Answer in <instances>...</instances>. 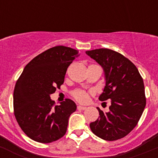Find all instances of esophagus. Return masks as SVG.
Returning a JSON list of instances; mask_svg holds the SVG:
<instances>
[{
  "instance_id": "34e87169",
  "label": "esophagus",
  "mask_w": 158,
  "mask_h": 158,
  "mask_svg": "<svg viewBox=\"0 0 158 158\" xmlns=\"http://www.w3.org/2000/svg\"><path fill=\"white\" fill-rule=\"evenodd\" d=\"M86 109V107H84V106L78 105L77 106V110H85Z\"/></svg>"
}]
</instances>
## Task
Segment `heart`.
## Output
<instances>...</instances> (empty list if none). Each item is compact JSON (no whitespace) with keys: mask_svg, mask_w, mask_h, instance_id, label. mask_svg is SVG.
Here are the masks:
<instances>
[{"mask_svg":"<svg viewBox=\"0 0 158 158\" xmlns=\"http://www.w3.org/2000/svg\"><path fill=\"white\" fill-rule=\"evenodd\" d=\"M73 96H74V98L77 101L81 102V103H85L89 99V94L83 90H77L73 93Z\"/></svg>","mask_w":158,"mask_h":158,"instance_id":"1","label":"heart"}]
</instances>
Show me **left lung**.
I'll use <instances>...</instances> for the list:
<instances>
[{
  "mask_svg": "<svg viewBox=\"0 0 158 158\" xmlns=\"http://www.w3.org/2000/svg\"><path fill=\"white\" fill-rule=\"evenodd\" d=\"M85 53L104 69L105 86L99 100H111L108 112L97 107L100 117L90 129L104 140L122 139L135 127L146 107L143 80L137 67L116 51L101 48Z\"/></svg>",
  "mask_w": 158,
  "mask_h": 158,
  "instance_id": "left-lung-1",
  "label": "left lung"
}]
</instances>
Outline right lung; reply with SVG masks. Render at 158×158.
<instances>
[{
	"mask_svg": "<svg viewBox=\"0 0 158 158\" xmlns=\"http://www.w3.org/2000/svg\"><path fill=\"white\" fill-rule=\"evenodd\" d=\"M77 50L57 46L27 64L14 89V114L27 136L41 143H50L65 135L68 120L77 105L70 99L54 105L51 95L64 83L67 68Z\"/></svg>",
	"mask_w": 158,
	"mask_h": 158,
	"instance_id": "obj_1",
	"label": "right lung"
}]
</instances>
